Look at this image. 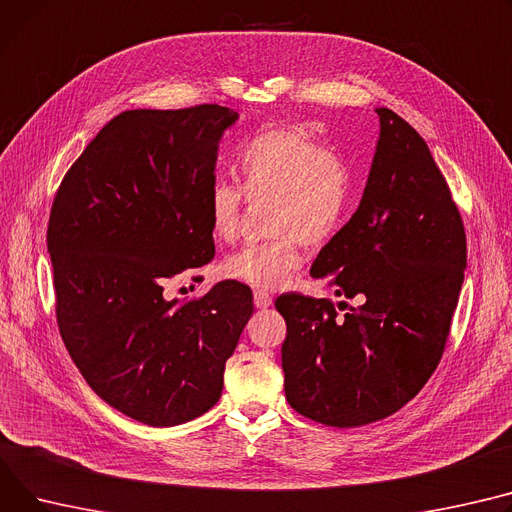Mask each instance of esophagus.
I'll return each mask as SVG.
<instances>
[{
	"label": "esophagus",
	"instance_id": "obj_1",
	"mask_svg": "<svg viewBox=\"0 0 512 512\" xmlns=\"http://www.w3.org/2000/svg\"><path fill=\"white\" fill-rule=\"evenodd\" d=\"M253 302H255L257 309H269L271 302H274V300H271V296H269L267 292H261V290H257V292L253 294Z\"/></svg>",
	"mask_w": 512,
	"mask_h": 512
}]
</instances>
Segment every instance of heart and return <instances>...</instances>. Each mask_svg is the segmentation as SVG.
I'll use <instances>...</instances> for the list:
<instances>
[{
  "label": "heart",
  "mask_w": 512,
  "mask_h": 512,
  "mask_svg": "<svg viewBox=\"0 0 512 512\" xmlns=\"http://www.w3.org/2000/svg\"><path fill=\"white\" fill-rule=\"evenodd\" d=\"M238 168L249 199L271 195L267 220L276 236L228 255L222 274L253 288L278 290L302 267L300 243H321L342 226L354 193L352 170L298 127L257 133L241 148ZM245 193L228 181L210 187L208 220L220 241L236 236Z\"/></svg>",
  "instance_id": "heart-1"
}]
</instances>
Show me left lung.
<instances>
[{
    "instance_id": "obj_1",
    "label": "left lung",
    "mask_w": 512,
    "mask_h": 512,
    "mask_svg": "<svg viewBox=\"0 0 512 512\" xmlns=\"http://www.w3.org/2000/svg\"><path fill=\"white\" fill-rule=\"evenodd\" d=\"M360 206L319 251L311 276L360 306L276 300L286 319L284 391L315 422L352 428L414 399L434 372L467 267L465 230L420 133L387 107ZM339 306V304H337Z\"/></svg>"
}]
</instances>
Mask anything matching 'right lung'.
<instances>
[{
    "label": "right lung",
    "mask_w": 512,
    "mask_h": 512,
    "mask_svg": "<svg viewBox=\"0 0 512 512\" xmlns=\"http://www.w3.org/2000/svg\"><path fill=\"white\" fill-rule=\"evenodd\" d=\"M238 113L218 105L117 115L67 170L47 230L57 323L90 389L164 428L206 414L253 315L245 284L191 302L164 284L214 259L208 193Z\"/></svg>",
    "instance_id": "obj_1"
}]
</instances>
